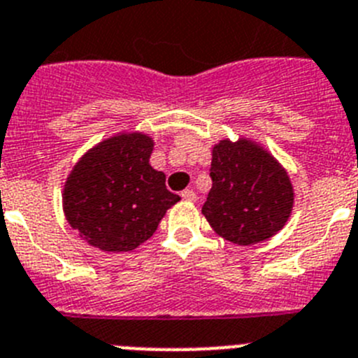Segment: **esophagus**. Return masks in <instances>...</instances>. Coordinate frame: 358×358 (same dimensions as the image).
<instances>
[{
    "instance_id": "esophagus-1",
    "label": "esophagus",
    "mask_w": 358,
    "mask_h": 358,
    "mask_svg": "<svg viewBox=\"0 0 358 358\" xmlns=\"http://www.w3.org/2000/svg\"><path fill=\"white\" fill-rule=\"evenodd\" d=\"M181 197L188 202H194L197 199V195H195L194 189H185V192H181Z\"/></svg>"
}]
</instances>
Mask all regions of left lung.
I'll return each mask as SVG.
<instances>
[{
	"instance_id": "left-lung-1",
	"label": "left lung",
	"mask_w": 358,
	"mask_h": 358,
	"mask_svg": "<svg viewBox=\"0 0 358 358\" xmlns=\"http://www.w3.org/2000/svg\"><path fill=\"white\" fill-rule=\"evenodd\" d=\"M211 185L202 215L217 235L238 245L274 236L289 220L294 188L287 170L260 143L240 138L211 150Z\"/></svg>"
}]
</instances>
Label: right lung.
Listing matches in <instances>:
<instances>
[{
    "mask_svg": "<svg viewBox=\"0 0 358 358\" xmlns=\"http://www.w3.org/2000/svg\"><path fill=\"white\" fill-rule=\"evenodd\" d=\"M154 140L120 132L85 152L62 192L66 220L85 242L106 252H127L150 238L179 195L150 166Z\"/></svg>",
    "mask_w": 358,
    "mask_h": 358,
    "instance_id": "obj_1",
    "label": "right lung"
}]
</instances>
